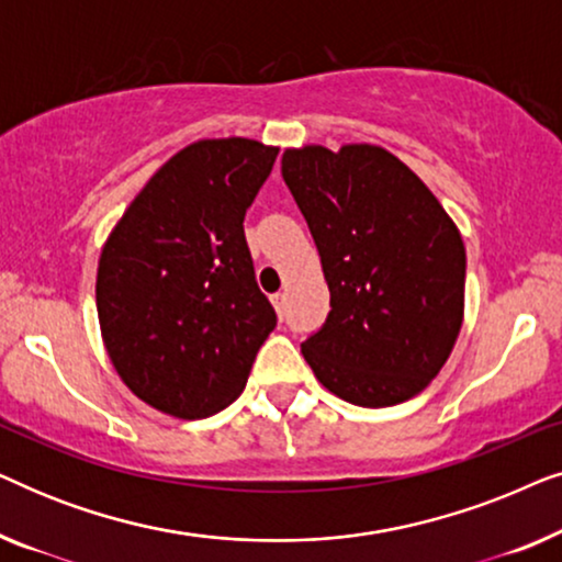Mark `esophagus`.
Here are the masks:
<instances>
[{
  "mask_svg": "<svg viewBox=\"0 0 562 562\" xmlns=\"http://www.w3.org/2000/svg\"><path fill=\"white\" fill-rule=\"evenodd\" d=\"M271 302L276 306V312H279L281 317H283V310H286V294H283V291H279V294L271 296Z\"/></svg>",
  "mask_w": 562,
  "mask_h": 562,
  "instance_id": "1",
  "label": "esophagus"
}]
</instances>
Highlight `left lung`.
<instances>
[{"label":"left lung","mask_w":562,"mask_h":562,"mask_svg":"<svg viewBox=\"0 0 562 562\" xmlns=\"http://www.w3.org/2000/svg\"><path fill=\"white\" fill-rule=\"evenodd\" d=\"M281 173L322 258L329 310L302 342L317 381L394 406L440 373L463 327L465 245L425 181L381 145L283 150Z\"/></svg>","instance_id":"left-lung-1"}]
</instances>
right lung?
Returning a JSON list of instances; mask_svg holds the SVG:
<instances>
[{
	"instance_id": "obj_1",
	"label": "right lung",
	"mask_w": 562,
	"mask_h": 562,
	"mask_svg": "<svg viewBox=\"0 0 562 562\" xmlns=\"http://www.w3.org/2000/svg\"><path fill=\"white\" fill-rule=\"evenodd\" d=\"M276 156L248 137L191 143L106 237L97 268L102 340L125 386L153 409L179 419L225 409L276 327L243 229Z\"/></svg>"
}]
</instances>
